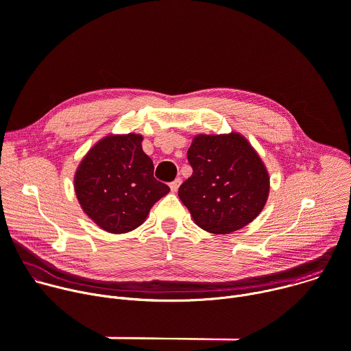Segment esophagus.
Instances as JSON below:
<instances>
[{
    "mask_svg": "<svg viewBox=\"0 0 351 351\" xmlns=\"http://www.w3.org/2000/svg\"><path fill=\"white\" fill-rule=\"evenodd\" d=\"M180 183H182V180H180L179 178H178V179H175L173 182H171V183H169L171 190H172V191H176V190H178V187L180 186Z\"/></svg>",
    "mask_w": 351,
    "mask_h": 351,
    "instance_id": "1",
    "label": "esophagus"
}]
</instances>
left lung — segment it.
I'll return each instance as SVG.
<instances>
[{"instance_id":"8db88e82","label":"left lung","mask_w":351,"mask_h":351,"mask_svg":"<svg viewBox=\"0 0 351 351\" xmlns=\"http://www.w3.org/2000/svg\"><path fill=\"white\" fill-rule=\"evenodd\" d=\"M193 175L179 187L182 203L207 232L226 234L264 208L269 176L256 149L239 133L198 134L187 152Z\"/></svg>"}]
</instances>
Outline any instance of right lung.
<instances>
[{
	"mask_svg": "<svg viewBox=\"0 0 351 351\" xmlns=\"http://www.w3.org/2000/svg\"><path fill=\"white\" fill-rule=\"evenodd\" d=\"M140 134L107 136L80 162L75 191L83 211L111 233L140 226L169 187L154 178V165Z\"/></svg>",
	"mask_w": 351,
	"mask_h": 351,
	"instance_id": "right-lung-1",
	"label": "right lung"
}]
</instances>
